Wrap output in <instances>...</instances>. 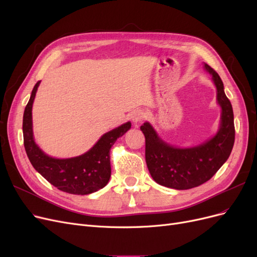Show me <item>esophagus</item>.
I'll return each instance as SVG.
<instances>
[{"mask_svg": "<svg viewBox=\"0 0 257 257\" xmlns=\"http://www.w3.org/2000/svg\"><path fill=\"white\" fill-rule=\"evenodd\" d=\"M145 112L143 110H135L133 113H132V121L134 123H139L142 122L145 119Z\"/></svg>", "mask_w": 257, "mask_h": 257, "instance_id": "1", "label": "esophagus"}]
</instances>
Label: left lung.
<instances>
[{
	"mask_svg": "<svg viewBox=\"0 0 257 257\" xmlns=\"http://www.w3.org/2000/svg\"><path fill=\"white\" fill-rule=\"evenodd\" d=\"M216 87V99L222 108L221 125L215 136L193 148H176L163 142L150 123L141 130L146 138V163L155 182L176 190H189L210 180L227 161L235 143L234 112L224 85L212 67L205 63Z\"/></svg>",
	"mask_w": 257,
	"mask_h": 257,
	"instance_id": "obj_1",
	"label": "left lung"
}]
</instances>
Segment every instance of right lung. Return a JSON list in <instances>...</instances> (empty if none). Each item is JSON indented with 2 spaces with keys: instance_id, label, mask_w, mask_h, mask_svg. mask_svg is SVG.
Masks as SVG:
<instances>
[{
  "instance_id": "add662e5",
  "label": "right lung",
  "mask_w": 257,
  "mask_h": 257,
  "mask_svg": "<svg viewBox=\"0 0 257 257\" xmlns=\"http://www.w3.org/2000/svg\"><path fill=\"white\" fill-rule=\"evenodd\" d=\"M41 81H37L23 113L22 131L28 158L36 172L57 189L75 195H87L108 183L111 175L110 148L131 128V122L104 134L91 149L72 159H54L35 144L32 130V106Z\"/></svg>"
}]
</instances>
